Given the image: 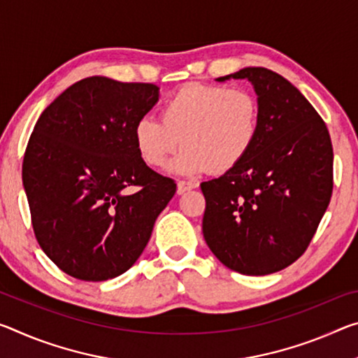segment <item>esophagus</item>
Returning <instances> with one entry per match:
<instances>
[{"label":"esophagus","mask_w":358,"mask_h":358,"mask_svg":"<svg viewBox=\"0 0 358 358\" xmlns=\"http://www.w3.org/2000/svg\"><path fill=\"white\" fill-rule=\"evenodd\" d=\"M197 185L196 181H178L177 183V192L178 194H185L186 191H189V189H194V188H197Z\"/></svg>","instance_id":"esophagus-1"}]
</instances>
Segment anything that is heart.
Returning <instances> with one entry per match:
<instances>
[{"label":"heart","instance_id":"heart-1","mask_svg":"<svg viewBox=\"0 0 358 358\" xmlns=\"http://www.w3.org/2000/svg\"><path fill=\"white\" fill-rule=\"evenodd\" d=\"M259 132V103L248 89L189 84L164 101L161 121L140 117L134 141L146 166L170 164L177 173L196 175L212 169L228 172L248 156Z\"/></svg>","mask_w":358,"mask_h":358}]
</instances>
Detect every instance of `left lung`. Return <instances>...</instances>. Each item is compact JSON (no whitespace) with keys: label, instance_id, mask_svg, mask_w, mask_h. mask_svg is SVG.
I'll return each mask as SVG.
<instances>
[{"label":"left lung","instance_id":"left-lung-1","mask_svg":"<svg viewBox=\"0 0 358 358\" xmlns=\"http://www.w3.org/2000/svg\"><path fill=\"white\" fill-rule=\"evenodd\" d=\"M248 79L259 103L257 143L239 166L201 183L203 239L226 268L245 275L285 269L306 252L331 199L328 129L285 78L248 66L218 78Z\"/></svg>","mask_w":358,"mask_h":358}]
</instances>
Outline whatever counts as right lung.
<instances>
[{"instance_id":"1","label":"right lung","mask_w":358,"mask_h":358,"mask_svg":"<svg viewBox=\"0 0 358 358\" xmlns=\"http://www.w3.org/2000/svg\"><path fill=\"white\" fill-rule=\"evenodd\" d=\"M157 100L155 84L86 78L33 129L22 166L33 231L75 279L101 282L132 268L177 191L135 148V122Z\"/></svg>"}]
</instances>
